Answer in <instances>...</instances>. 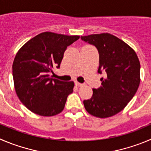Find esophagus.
I'll return each instance as SVG.
<instances>
[{
    "label": "esophagus",
    "mask_w": 151,
    "mask_h": 151,
    "mask_svg": "<svg viewBox=\"0 0 151 151\" xmlns=\"http://www.w3.org/2000/svg\"><path fill=\"white\" fill-rule=\"evenodd\" d=\"M76 85L77 87H81V86H83V84L78 82V81H76Z\"/></svg>",
    "instance_id": "esophagus-1"
}]
</instances>
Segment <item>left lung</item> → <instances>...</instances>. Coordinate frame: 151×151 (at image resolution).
Instances as JSON below:
<instances>
[{
  "label": "left lung",
  "instance_id": "obj_1",
  "mask_svg": "<svg viewBox=\"0 0 151 151\" xmlns=\"http://www.w3.org/2000/svg\"><path fill=\"white\" fill-rule=\"evenodd\" d=\"M93 44L99 54L98 73H106L101 87L93 89V96L84 100L90 115L108 118L123 110L136 94L140 84V62L136 52L124 41L110 33L81 36Z\"/></svg>",
  "mask_w": 151,
  "mask_h": 151
}]
</instances>
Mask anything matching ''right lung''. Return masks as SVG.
Here are the masks:
<instances>
[{"mask_svg": "<svg viewBox=\"0 0 151 151\" xmlns=\"http://www.w3.org/2000/svg\"><path fill=\"white\" fill-rule=\"evenodd\" d=\"M78 38V35L44 32L18 51L12 64L14 87L20 101L30 111L42 116L63 111L75 84L50 78L49 73L59 68L67 47Z\"/></svg>", "mask_w": 151, "mask_h": 151, "instance_id": "1", "label": "right lung"}]
</instances>
